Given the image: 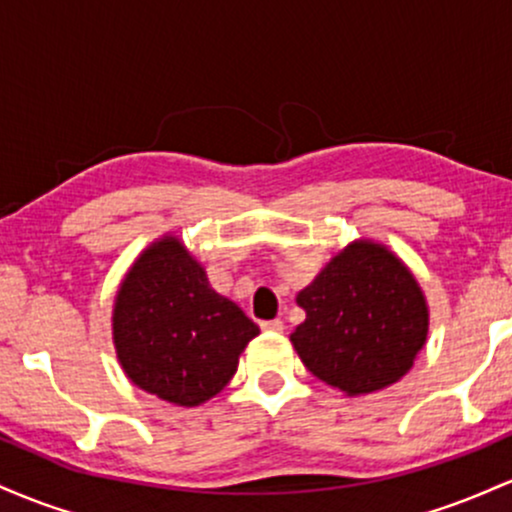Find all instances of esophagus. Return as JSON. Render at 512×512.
I'll return each instance as SVG.
<instances>
[{"label": "esophagus", "instance_id": "esophagus-1", "mask_svg": "<svg viewBox=\"0 0 512 512\" xmlns=\"http://www.w3.org/2000/svg\"><path fill=\"white\" fill-rule=\"evenodd\" d=\"M260 327L264 332H284V322L281 320H264L260 322Z\"/></svg>", "mask_w": 512, "mask_h": 512}]
</instances>
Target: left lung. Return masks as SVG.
Masks as SVG:
<instances>
[{
	"label": "left lung",
	"instance_id": "obj_1",
	"mask_svg": "<svg viewBox=\"0 0 512 512\" xmlns=\"http://www.w3.org/2000/svg\"><path fill=\"white\" fill-rule=\"evenodd\" d=\"M305 320L291 334L305 368L346 395L397 383L428 334L414 274L385 245L354 240L296 296Z\"/></svg>",
	"mask_w": 512,
	"mask_h": 512
}]
</instances>
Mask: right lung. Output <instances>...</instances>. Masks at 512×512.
Masks as SVG:
<instances>
[{
  "instance_id": "right-lung-1",
  "label": "right lung",
  "mask_w": 512,
  "mask_h": 512,
  "mask_svg": "<svg viewBox=\"0 0 512 512\" xmlns=\"http://www.w3.org/2000/svg\"><path fill=\"white\" fill-rule=\"evenodd\" d=\"M260 327L209 286L178 238L149 245L132 264L113 310V339L127 378L151 395L197 407L219 395Z\"/></svg>"
}]
</instances>
